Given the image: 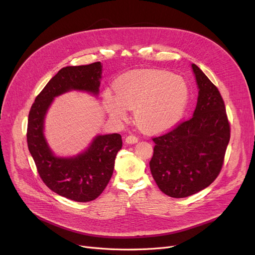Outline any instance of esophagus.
I'll return each mask as SVG.
<instances>
[{
	"label": "esophagus",
	"instance_id": "1",
	"mask_svg": "<svg viewBox=\"0 0 255 255\" xmlns=\"http://www.w3.org/2000/svg\"><path fill=\"white\" fill-rule=\"evenodd\" d=\"M125 141L129 144H133V143H136L138 141V137L134 136V135H128L125 139Z\"/></svg>",
	"mask_w": 255,
	"mask_h": 255
}]
</instances>
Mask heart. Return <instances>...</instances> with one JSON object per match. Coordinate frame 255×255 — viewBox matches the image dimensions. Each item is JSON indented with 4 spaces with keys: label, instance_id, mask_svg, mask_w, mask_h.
I'll use <instances>...</instances> for the list:
<instances>
[{
    "label": "heart",
    "instance_id": "b5f03b06",
    "mask_svg": "<svg viewBox=\"0 0 255 255\" xmlns=\"http://www.w3.org/2000/svg\"><path fill=\"white\" fill-rule=\"evenodd\" d=\"M117 93L105 91L106 113L121 121L128 109L135 110L137 124L145 131L160 132L177 124L185 114L190 99L186 79L165 70H137L123 74L116 83Z\"/></svg>",
    "mask_w": 255,
    "mask_h": 255
}]
</instances>
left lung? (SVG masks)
I'll list each match as a JSON object with an SVG mask.
<instances>
[{
  "mask_svg": "<svg viewBox=\"0 0 255 255\" xmlns=\"http://www.w3.org/2000/svg\"><path fill=\"white\" fill-rule=\"evenodd\" d=\"M198 97L193 117L153 138L152 176L164 194L182 198L210 186L221 170L231 137L218 89L195 64L191 65Z\"/></svg>",
  "mask_w": 255,
  "mask_h": 255,
  "instance_id": "1",
  "label": "left lung"
}]
</instances>
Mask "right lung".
<instances>
[{
    "mask_svg": "<svg viewBox=\"0 0 255 255\" xmlns=\"http://www.w3.org/2000/svg\"><path fill=\"white\" fill-rule=\"evenodd\" d=\"M101 77L100 62L64 67L36 97L29 114L26 140L38 173L50 190L78 203L91 202L103 192L122 149V137L118 133L99 134L82 153L57 156L44 135L45 117L53 99L67 92L82 91L97 97Z\"/></svg>",
    "mask_w": 255,
    "mask_h": 255,
    "instance_id": "1",
    "label": "right lung"
}]
</instances>
